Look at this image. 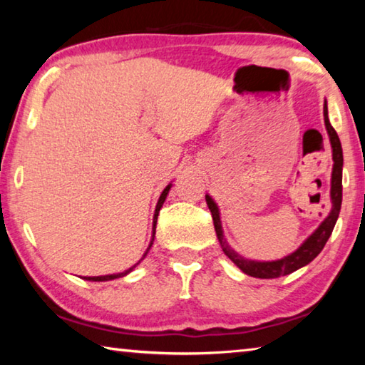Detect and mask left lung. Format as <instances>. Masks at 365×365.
<instances>
[{"mask_svg": "<svg viewBox=\"0 0 365 365\" xmlns=\"http://www.w3.org/2000/svg\"><path fill=\"white\" fill-rule=\"evenodd\" d=\"M324 120H325L327 133H329V138H330L331 156H333L331 187H330L331 211L322 220V224H320L316 230H314L311 237H307L304 240V243H302L298 250L293 251L292 255H288L282 259H277V261H252V259H246L243 256H240L238 252L227 243V240L224 237L219 206L215 205V201L211 196L206 195V202H207L209 211H211V214H212L214 228H215V233H217L222 251H224L225 256L230 259V261L237 265L240 270H243L246 275L256 277V279H279V277L292 274V272L304 267V265L314 261V259L319 256V252L324 250L327 240L330 238L333 227H335L336 220H338L339 209H341L343 150H341V143H339V138L335 132V128L331 127V123L329 120V108H327V101H324Z\"/></svg>", "mask_w": 365, "mask_h": 365, "instance_id": "left-lung-1", "label": "left lung"}]
</instances>
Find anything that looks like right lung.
<instances>
[{
  "label": "right lung",
  "mask_w": 365,
  "mask_h": 365,
  "mask_svg": "<svg viewBox=\"0 0 365 365\" xmlns=\"http://www.w3.org/2000/svg\"><path fill=\"white\" fill-rule=\"evenodd\" d=\"M170 188H172V183H169L168 187L164 188V191L163 193H160V196H159V200H158V205H156V209H154V217H153V237H151V242H150V246H148L146 248V251H145V255H143V257L140 259V261L135 264V265H132L130 269H127V270H123V272H119V274H110V275H100V277H83L85 280H90V282H108V280H114V279H120V277H125L127 274H130V272L137 267V265L143 261V259L146 257V255H148V251L151 250V246H153V242H154V235H156V222H158V215H159V211H160V207H163V205H164V201H165V197H168V195H169V191H170Z\"/></svg>",
  "instance_id": "obj_1"
}]
</instances>
